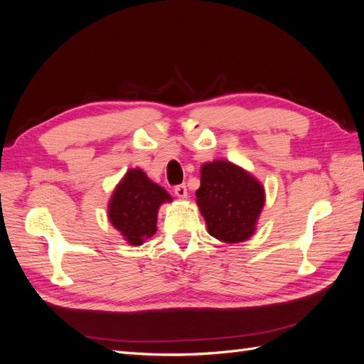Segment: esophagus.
Returning <instances> with one entry per match:
<instances>
[{
    "instance_id": "obj_1",
    "label": "esophagus",
    "mask_w": 364,
    "mask_h": 364,
    "mask_svg": "<svg viewBox=\"0 0 364 364\" xmlns=\"http://www.w3.org/2000/svg\"><path fill=\"white\" fill-rule=\"evenodd\" d=\"M174 194L178 196L179 199H185V197L188 196V191H186V186L183 183H181V185L174 186Z\"/></svg>"
}]
</instances>
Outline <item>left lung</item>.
Instances as JSON below:
<instances>
[{"instance_id":"1","label":"left lung","mask_w":364,"mask_h":364,"mask_svg":"<svg viewBox=\"0 0 364 364\" xmlns=\"http://www.w3.org/2000/svg\"><path fill=\"white\" fill-rule=\"evenodd\" d=\"M196 197L208 232L225 243L247 240L264 206L261 183L228 161L203 165Z\"/></svg>"}]
</instances>
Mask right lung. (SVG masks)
<instances>
[{"label": "right lung", "mask_w": 364, "mask_h": 364, "mask_svg": "<svg viewBox=\"0 0 364 364\" xmlns=\"http://www.w3.org/2000/svg\"><path fill=\"white\" fill-rule=\"evenodd\" d=\"M170 194L139 168L129 170L109 202V220L129 245L139 246L156 232L158 209Z\"/></svg>", "instance_id": "1"}]
</instances>
